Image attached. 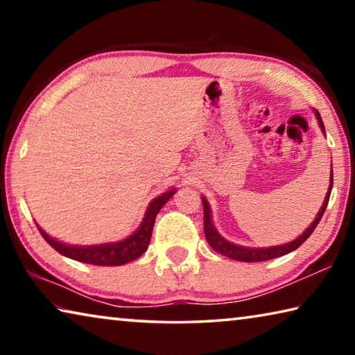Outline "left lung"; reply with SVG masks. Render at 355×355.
I'll use <instances>...</instances> for the list:
<instances>
[{"label": "left lung", "instance_id": "obj_1", "mask_svg": "<svg viewBox=\"0 0 355 355\" xmlns=\"http://www.w3.org/2000/svg\"><path fill=\"white\" fill-rule=\"evenodd\" d=\"M318 116V122L321 125V130L324 131V123L320 117V114L316 112ZM332 184H334V173H330V188L329 192L326 196V200H324L322 207L320 209V213L313 220V224H311L307 230H305L302 235L299 238L294 239V241L288 243V244H282V245H275V248H266V249H252V248H243V245H236V244H232L228 243L227 239L222 238L218 232H216V228L213 227V222H211V213H209V207H208V202L205 199H202L203 203V232H205V238L208 244L211 245V248L219 252V254L225 255L228 258H233V260H238V261H248V263H255V261H268V260H272V258H279L282 255H286L290 254V252L296 250L299 245H302L305 241H307L309 236L313 233V230L316 228V225L320 224V220L322 218L324 211H326L327 208V203H329V197H330V191H332Z\"/></svg>", "mask_w": 355, "mask_h": 355}]
</instances>
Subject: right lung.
<instances>
[{"label":"right lung","mask_w":355,"mask_h":355,"mask_svg":"<svg viewBox=\"0 0 355 355\" xmlns=\"http://www.w3.org/2000/svg\"><path fill=\"white\" fill-rule=\"evenodd\" d=\"M173 192H175V189L167 191L159 197H156L148 205L141 227L137 228L133 235L123 239V241L81 248V245H67L59 243L51 236H48L42 228H39V232L53 249L64 257L71 258V260L87 264H97V266H120V264L136 260L137 257H141L147 250L150 238H152L156 214L159 213V209L163 208L164 203L173 196Z\"/></svg>","instance_id":"obj_1"}]
</instances>
